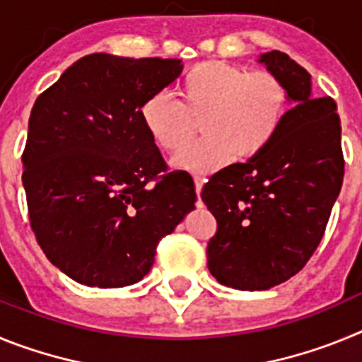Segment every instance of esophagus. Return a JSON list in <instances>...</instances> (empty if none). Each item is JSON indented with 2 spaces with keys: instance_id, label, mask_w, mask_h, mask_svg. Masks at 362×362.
<instances>
[{
  "instance_id": "34e87169",
  "label": "esophagus",
  "mask_w": 362,
  "mask_h": 362,
  "mask_svg": "<svg viewBox=\"0 0 362 362\" xmlns=\"http://www.w3.org/2000/svg\"><path fill=\"white\" fill-rule=\"evenodd\" d=\"M194 183H196V194H197V196H201V190H203L204 179L199 177V175H196V177H194Z\"/></svg>"
}]
</instances>
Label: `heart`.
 <instances>
[{
    "label": "heart",
    "instance_id": "obj_1",
    "mask_svg": "<svg viewBox=\"0 0 362 362\" xmlns=\"http://www.w3.org/2000/svg\"><path fill=\"white\" fill-rule=\"evenodd\" d=\"M179 101L156 92L139 108L152 141L168 153L183 152L197 132L204 137L175 159L179 168L206 174L233 156L254 159L279 134L288 110V90L268 70L248 72L223 62L192 66L177 85Z\"/></svg>",
    "mask_w": 362,
    "mask_h": 362
}]
</instances>
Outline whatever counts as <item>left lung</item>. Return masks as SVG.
<instances>
[{"label":"left lung","mask_w":362,"mask_h":362,"mask_svg":"<svg viewBox=\"0 0 362 362\" xmlns=\"http://www.w3.org/2000/svg\"><path fill=\"white\" fill-rule=\"evenodd\" d=\"M283 79L293 107L272 145L214 174L201 199L217 221L209 270L238 290H268L303 270L325 235L344 177L341 119L332 98L288 54L259 57Z\"/></svg>","instance_id":"obj_1"}]
</instances>
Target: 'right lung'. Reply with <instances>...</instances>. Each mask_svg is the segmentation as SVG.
Segmentation results:
<instances>
[{
	"label": "right lung",
	"mask_w": 362,
	"mask_h": 362,
	"mask_svg": "<svg viewBox=\"0 0 362 362\" xmlns=\"http://www.w3.org/2000/svg\"><path fill=\"white\" fill-rule=\"evenodd\" d=\"M181 59L90 54L32 107L23 150L28 219L50 263L76 283L141 281L159 241L196 209L188 174L168 170L139 108Z\"/></svg>",
	"instance_id": "right-lung-1"
}]
</instances>
